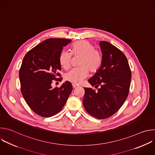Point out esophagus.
Listing matches in <instances>:
<instances>
[{"label": "esophagus", "instance_id": "1", "mask_svg": "<svg viewBox=\"0 0 155 155\" xmlns=\"http://www.w3.org/2000/svg\"><path fill=\"white\" fill-rule=\"evenodd\" d=\"M72 87L73 88H76L78 87V85H77L76 84H72Z\"/></svg>", "mask_w": 155, "mask_h": 155}]
</instances>
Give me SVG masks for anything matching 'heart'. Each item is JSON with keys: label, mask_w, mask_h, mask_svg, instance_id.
<instances>
[{"label": "heart", "mask_w": 155, "mask_h": 155, "mask_svg": "<svg viewBox=\"0 0 155 155\" xmlns=\"http://www.w3.org/2000/svg\"><path fill=\"white\" fill-rule=\"evenodd\" d=\"M72 54L74 56H80L78 65L81 67L74 69L65 75V79L74 84L80 83L86 78L90 70L91 72H97L101 68L102 58L99 51L94 49L93 44L87 40H79L74 43L71 53L62 51L59 55V63L64 69H68L71 67Z\"/></svg>", "instance_id": "b5f03b06"}]
</instances>
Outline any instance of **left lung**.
<instances>
[{
	"instance_id": "obj_1",
	"label": "left lung",
	"mask_w": 155,
	"mask_h": 155,
	"mask_svg": "<svg viewBox=\"0 0 155 155\" xmlns=\"http://www.w3.org/2000/svg\"><path fill=\"white\" fill-rule=\"evenodd\" d=\"M102 54L100 69L89 80L92 88L84 87L83 99L86 112L98 119H105L115 114L127 97L131 81V71L124 53L108 41H101Z\"/></svg>"
}]
</instances>
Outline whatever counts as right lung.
<instances>
[{
    "instance_id": "right-lung-1",
    "label": "right lung",
    "mask_w": 155,
    "mask_h": 155,
    "mask_svg": "<svg viewBox=\"0 0 155 155\" xmlns=\"http://www.w3.org/2000/svg\"><path fill=\"white\" fill-rule=\"evenodd\" d=\"M71 41L67 38H48L29 51L19 72L21 91L34 112L43 117L59 113L72 91L69 81L52 87L53 80L61 81L59 55Z\"/></svg>"
}]
</instances>
